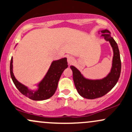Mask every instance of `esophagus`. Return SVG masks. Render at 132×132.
Returning a JSON list of instances; mask_svg holds the SVG:
<instances>
[{"label":"esophagus","mask_w":132,"mask_h":132,"mask_svg":"<svg viewBox=\"0 0 132 132\" xmlns=\"http://www.w3.org/2000/svg\"><path fill=\"white\" fill-rule=\"evenodd\" d=\"M74 60H75L74 59H73V57H72V56H69V57L67 58V62L69 64H72V63H73V62H74Z\"/></svg>","instance_id":"1"}]
</instances>
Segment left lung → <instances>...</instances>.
Listing matches in <instances>:
<instances>
[{
	"instance_id": "8db88e82",
	"label": "left lung",
	"mask_w": 132,
	"mask_h": 132,
	"mask_svg": "<svg viewBox=\"0 0 132 132\" xmlns=\"http://www.w3.org/2000/svg\"><path fill=\"white\" fill-rule=\"evenodd\" d=\"M101 36L111 44L113 50V63L111 72L104 79L90 80L86 79L75 67L70 66L73 72V80L78 93L86 99L93 100L107 94L117 83L121 73V59L117 43L107 29L102 30Z\"/></svg>"
}]
</instances>
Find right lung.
<instances>
[{
  "label": "right lung",
  "instance_id": "obj_1",
  "mask_svg": "<svg viewBox=\"0 0 132 132\" xmlns=\"http://www.w3.org/2000/svg\"><path fill=\"white\" fill-rule=\"evenodd\" d=\"M12 57L10 63V73L14 84L17 89L22 94L35 101L47 100L55 94L58 86L59 79L63 70L68 67L66 58L53 61L51 64L49 70L43 80L38 85V89L32 91L28 89L26 86L21 84L15 79L12 72Z\"/></svg>",
  "mask_w": 132,
  "mask_h": 132
}]
</instances>
